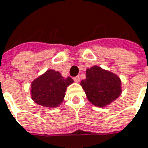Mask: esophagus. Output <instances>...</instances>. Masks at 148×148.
I'll use <instances>...</instances> for the list:
<instances>
[{
	"label": "esophagus",
	"instance_id": "obj_1",
	"mask_svg": "<svg viewBox=\"0 0 148 148\" xmlns=\"http://www.w3.org/2000/svg\"><path fill=\"white\" fill-rule=\"evenodd\" d=\"M74 80L76 82V83H79V81H80V78H79V76H76V77H74Z\"/></svg>",
	"mask_w": 148,
	"mask_h": 148
}]
</instances>
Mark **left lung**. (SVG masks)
Returning <instances> with one entry per match:
<instances>
[{
  "instance_id": "left-lung-1",
  "label": "left lung",
  "mask_w": 148,
  "mask_h": 148,
  "mask_svg": "<svg viewBox=\"0 0 148 148\" xmlns=\"http://www.w3.org/2000/svg\"><path fill=\"white\" fill-rule=\"evenodd\" d=\"M80 85L88 100L97 107H106L122 93L120 77L97 65L87 69L86 79L81 81Z\"/></svg>"
}]
</instances>
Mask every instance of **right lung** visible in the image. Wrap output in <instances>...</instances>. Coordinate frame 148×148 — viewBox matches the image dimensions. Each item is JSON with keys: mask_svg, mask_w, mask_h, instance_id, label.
I'll list each match as a JSON object with an SVG mask.
<instances>
[{"mask_svg": "<svg viewBox=\"0 0 148 148\" xmlns=\"http://www.w3.org/2000/svg\"><path fill=\"white\" fill-rule=\"evenodd\" d=\"M74 83L70 77L64 78L59 71L47 69L31 83V98L47 108H56L63 102L67 87Z\"/></svg>", "mask_w": 148, "mask_h": 148, "instance_id": "right-lung-1", "label": "right lung"}]
</instances>
